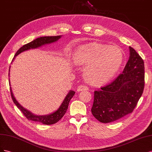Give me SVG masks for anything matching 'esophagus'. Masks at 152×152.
Instances as JSON below:
<instances>
[{
	"instance_id": "1",
	"label": "esophagus",
	"mask_w": 152,
	"mask_h": 152,
	"mask_svg": "<svg viewBox=\"0 0 152 152\" xmlns=\"http://www.w3.org/2000/svg\"><path fill=\"white\" fill-rule=\"evenodd\" d=\"M88 90V87L86 85H81L79 86H77V91H81L83 90Z\"/></svg>"
}]
</instances>
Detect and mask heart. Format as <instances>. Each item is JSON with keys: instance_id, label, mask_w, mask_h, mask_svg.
Masks as SVG:
<instances>
[{"instance_id": "obj_1", "label": "heart", "mask_w": 152, "mask_h": 152, "mask_svg": "<svg viewBox=\"0 0 152 152\" xmlns=\"http://www.w3.org/2000/svg\"><path fill=\"white\" fill-rule=\"evenodd\" d=\"M123 53L116 46L89 44L77 47L72 55V61L77 66H86L85 76L90 84L105 85L119 69Z\"/></svg>"}]
</instances>
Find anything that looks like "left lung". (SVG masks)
I'll return each instance as SVG.
<instances>
[{
    "instance_id": "1",
    "label": "left lung",
    "mask_w": 152,
    "mask_h": 152,
    "mask_svg": "<svg viewBox=\"0 0 152 152\" xmlns=\"http://www.w3.org/2000/svg\"><path fill=\"white\" fill-rule=\"evenodd\" d=\"M129 58L122 73L110 84L94 91L91 113L102 123L118 120L134 109L145 86L144 61L129 47Z\"/></svg>"
}]
</instances>
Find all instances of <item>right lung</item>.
I'll use <instances>...</instances> for the list:
<instances>
[{"label":"right lung","mask_w":152,"mask_h":152,"mask_svg":"<svg viewBox=\"0 0 152 152\" xmlns=\"http://www.w3.org/2000/svg\"><path fill=\"white\" fill-rule=\"evenodd\" d=\"M61 37H62L61 35H58V36H54V37H42L38 38L35 39V40H34L33 41L28 43L27 44H25V45H24L23 47H21L20 48H19L16 53L15 56H14L13 60L14 59V57L24 51L30 50L31 48H37L38 47H40L42 45H45V44H49L53 42H55L57 41L60 38H61ZM9 71H10V68H9ZM9 85L11 86L10 80H9ZM10 91H11L12 99L14 103L17 106L18 108L22 112L23 115L25 116L29 121L38 122H40V123L46 124V125L53 124L62 119V117L64 116V115L65 114V113L67 110L68 105H69V103L71 99L75 94V91L70 90L69 93L67 94V95H66V96L65 97L64 100V101L62 102V104L59 107V108H58L56 111L53 112V113L50 114L44 115H37L35 114H33L30 111L24 109L23 107H22L20 104H19L18 102L16 100L15 97H14L13 95L11 87H10Z\"/></svg>","instance_id":"1"}]
</instances>
